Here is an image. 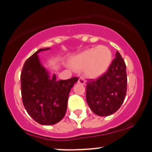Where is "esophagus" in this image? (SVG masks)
Wrapping results in <instances>:
<instances>
[{
	"label": "esophagus",
	"instance_id": "1",
	"mask_svg": "<svg viewBox=\"0 0 152 152\" xmlns=\"http://www.w3.org/2000/svg\"><path fill=\"white\" fill-rule=\"evenodd\" d=\"M78 83H80V84L81 85H85L86 84V80H85L83 77H80L78 80Z\"/></svg>",
	"mask_w": 152,
	"mask_h": 152
}]
</instances>
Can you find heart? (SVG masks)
Here are the masks:
<instances>
[{
  "label": "heart",
  "mask_w": 152,
  "mask_h": 152,
  "mask_svg": "<svg viewBox=\"0 0 152 152\" xmlns=\"http://www.w3.org/2000/svg\"><path fill=\"white\" fill-rule=\"evenodd\" d=\"M112 60V53L108 47L104 45L88 48L75 55L70 59L74 69H84L86 76L98 78L109 69Z\"/></svg>",
  "instance_id": "obj_1"
}]
</instances>
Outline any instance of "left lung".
<instances>
[{"label": "left lung", "mask_w": 152, "mask_h": 152, "mask_svg": "<svg viewBox=\"0 0 152 152\" xmlns=\"http://www.w3.org/2000/svg\"><path fill=\"white\" fill-rule=\"evenodd\" d=\"M115 56L107 72L97 80H89L86 86V101L90 109L101 117L117 112L126 95V65L118 51Z\"/></svg>", "instance_id": "obj_1"}]
</instances>
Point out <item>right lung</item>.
Listing matches in <instances>:
<instances>
[{
    "label": "right lung",
    "mask_w": 152,
    "mask_h": 152,
    "mask_svg": "<svg viewBox=\"0 0 152 152\" xmlns=\"http://www.w3.org/2000/svg\"><path fill=\"white\" fill-rule=\"evenodd\" d=\"M40 48L24 63L21 73V92L29 115L40 125L57 123L64 117L69 94L78 77L57 80L40 63L37 53L49 50Z\"/></svg>",
    "instance_id": "1"
}]
</instances>
